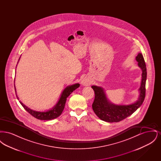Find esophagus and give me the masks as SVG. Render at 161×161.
Returning <instances> with one entry per match:
<instances>
[{
	"label": "esophagus",
	"instance_id": "34e87169",
	"mask_svg": "<svg viewBox=\"0 0 161 161\" xmlns=\"http://www.w3.org/2000/svg\"><path fill=\"white\" fill-rule=\"evenodd\" d=\"M81 83L84 86H89L90 84V82L89 81H87V80H85V79L82 81Z\"/></svg>",
	"mask_w": 161,
	"mask_h": 161
}]
</instances>
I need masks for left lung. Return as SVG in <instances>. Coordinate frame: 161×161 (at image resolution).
<instances>
[{"instance_id": "8db88e82", "label": "left lung", "mask_w": 161, "mask_h": 161, "mask_svg": "<svg viewBox=\"0 0 161 161\" xmlns=\"http://www.w3.org/2000/svg\"><path fill=\"white\" fill-rule=\"evenodd\" d=\"M138 66L142 70V81L139 89L140 94L138 101L129 105H115L110 103L106 98L105 92L101 87L92 86L95 92V99L92 108L95 114L101 120L108 123H117L133 114L140 107L146 97L147 68L142 54L139 53L136 57Z\"/></svg>"}]
</instances>
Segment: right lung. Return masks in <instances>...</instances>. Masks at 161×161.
<instances>
[{
  "label": "right lung",
  "mask_w": 161,
  "mask_h": 161,
  "mask_svg": "<svg viewBox=\"0 0 161 161\" xmlns=\"http://www.w3.org/2000/svg\"><path fill=\"white\" fill-rule=\"evenodd\" d=\"M79 86H80V84L77 83V84L69 86L66 88H65L64 90L62 92L61 97L59 101H58V103H57V104L51 110H49L46 112H37V111L32 110L30 108H29L28 107L25 106L22 102L20 101L19 102L22 104L23 108L34 118L40 120H51L58 117L60 115H61L64 108L67 98L69 97L72 92L77 89ZM14 87H15V85H14ZM17 99L19 98H17Z\"/></svg>",
  "instance_id": "obj_1"
}]
</instances>
